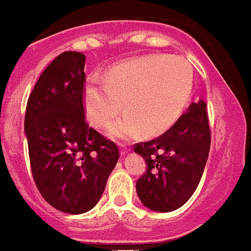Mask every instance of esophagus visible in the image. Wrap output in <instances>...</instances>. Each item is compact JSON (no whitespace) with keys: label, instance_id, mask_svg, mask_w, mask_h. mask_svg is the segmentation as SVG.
<instances>
[{"label":"esophagus","instance_id":"obj_1","mask_svg":"<svg viewBox=\"0 0 251 251\" xmlns=\"http://www.w3.org/2000/svg\"><path fill=\"white\" fill-rule=\"evenodd\" d=\"M129 151H130V149L127 148V146H124V145L121 148V154L123 155V156H124V155H126V154H128Z\"/></svg>","mask_w":251,"mask_h":251}]
</instances>
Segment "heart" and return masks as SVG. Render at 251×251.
Wrapping results in <instances>:
<instances>
[{
    "label": "heart",
    "instance_id": "heart-1",
    "mask_svg": "<svg viewBox=\"0 0 251 251\" xmlns=\"http://www.w3.org/2000/svg\"><path fill=\"white\" fill-rule=\"evenodd\" d=\"M192 79L191 65L179 56L152 53L129 59L110 68L105 79L96 74L87 79V117L95 127L103 128L123 109V115L107 129L111 138L128 140L141 130L156 136L181 117L191 96Z\"/></svg>",
    "mask_w": 251,
    "mask_h": 251
}]
</instances>
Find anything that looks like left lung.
<instances>
[{
    "instance_id": "8db88e82",
    "label": "left lung",
    "mask_w": 251,
    "mask_h": 251,
    "mask_svg": "<svg viewBox=\"0 0 251 251\" xmlns=\"http://www.w3.org/2000/svg\"><path fill=\"white\" fill-rule=\"evenodd\" d=\"M210 150L206 103L192 102L167 132L134 145L148 169L136 183L141 202L150 210L173 212L191 198L201 179Z\"/></svg>"
}]
</instances>
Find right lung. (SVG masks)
I'll use <instances>...</instances> for the list:
<instances>
[{"instance_id":"1","label":"right lung","mask_w":251,"mask_h":251,"mask_svg":"<svg viewBox=\"0 0 251 251\" xmlns=\"http://www.w3.org/2000/svg\"><path fill=\"white\" fill-rule=\"evenodd\" d=\"M86 56L59 55L41 74L26 103L25 137L33 178L43 199L60 212L95 206L119 159L117 145L84 119Z\"/></svg>"}]
</instances>
